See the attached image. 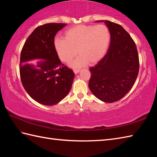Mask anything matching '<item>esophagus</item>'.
<instances>
[{
  "instance_id": "34e87169",
  "label": "esophagus",
  "mask_w": 157,
  "mask_h": 157,
  "mask_svg": "<svg viewBox=\"0 0 157 157\" xmlns=\"http://www.w3.org/2000/svg\"><path fill=\"white\" fill-rule=\"evenodd\" d=\"M73 72H74L75 74H78L79 72V69H73Z\"/></svg>"
}]
</instances>
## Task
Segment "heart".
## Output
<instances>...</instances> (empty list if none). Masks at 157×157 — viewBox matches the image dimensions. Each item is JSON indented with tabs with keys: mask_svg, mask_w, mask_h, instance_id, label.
Masks as SVG:
<instances>
[{
	"mask_svg": "<svg viewBox=\"0 0 157 157\" xmlns=\"http://www.w3.org/2000/svg\"><path fill=\"white\" fill-rule=\"evenodd\" d=\"M110 42L111 33L106 25H79L67 30L65 38H56L54 44L59 57L64 62L71 61L77 53L79 55L71 66L81 67L101 60L108 51Z\"/></svg>",
	"mask_w": 157,
	"mask_h": 157,
	"instance_id": "1",
	"label": "heart"
}]
</instances>
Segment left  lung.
<instances>
[{"label": "left lung", "instance_id": "8db88e82", "mask_svg": "<svg viewBox=\"0 0 157 157\" xmlns=\"http://www.w3.org/2000/svg\"><path fill=\"white\" fill-rule=\"evenodd\" d=\"M96 22L107 26L111 42L104 57L90 68L88 86L96 98L111 103L124 97L134 86L139 71L138 54L135 42L121 25L107 20Z\"/></svg>", "mask_w": 157, "mask_h": 157}]
</instances>
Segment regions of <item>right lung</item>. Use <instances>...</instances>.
I'll list each match as a JSON object with an SVG mask.
<instances>
[{
	"instance_id": "1",
	"label": "right lung",
	"mask_w": 157,
	"mask_h": 157,
	"mask_svg": "<svg viewBox=\"0 0 157 157\" xmlns=\"http://www.w3.org/2000/svg\"><path fill=\"white\" fill-rule=\"evenodd\" d=\"M67 23H46L36 28L25 41L20 57V76L30 97L42 105H55L71 88L75 74L60 61L55 36ZM39 59L34 65L28 62Z\"/></svg>"
}]
</instances>
